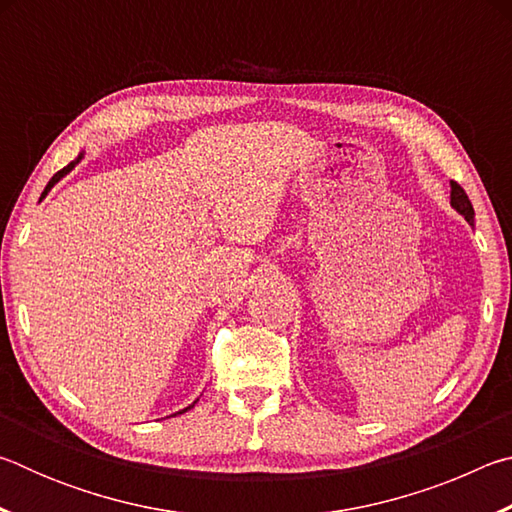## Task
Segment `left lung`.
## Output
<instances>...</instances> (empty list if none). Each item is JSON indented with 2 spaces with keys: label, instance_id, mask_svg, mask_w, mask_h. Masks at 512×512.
I'll list each match as a JSON object with an SVG mask.
<instances>
[{
  "label": "left lung",
  "instance_id": "obj_1",
  "mask_svg": "<svg viewBox=\"0 0 512 512\" xmlns=\"http://www.w3.org/2000/svg\"><path fill=\"white\" fill-rule=\"evenodd\" d=\"M452 207L465 216L467 223H474V207L470 203V198H467L465 189L458 183H454V180H452Z\"/></svg>",
  "mask_w": 512,
  "mask_h": 512
}]
</instances>
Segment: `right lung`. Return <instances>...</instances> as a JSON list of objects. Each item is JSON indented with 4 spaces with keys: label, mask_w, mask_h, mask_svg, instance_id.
<instances>
[{
    "label": "right lung",
    "mask_w": 512,
    "mask_h": 512,
    "mask_svg": "<svg viewBox=\"0 0 512 512\" xmlns=\"http://www.w3.org/2000/svg\"><path fill=\"white\" fill-rule=\"evenodd\" d=\"M79 160H81V158H79ZM79 160H76V162H79ZM76 162H69V164H67V167H63V169H60L58 173H54V178H51V180H49V185H47V189H45V194L49 192V189H51V187H54V185L58 183V180H60V178H63V176H65V173H67V171H72V169H74V164H76ZM187 409H192V406H187ZM187 409H185V411H187ZM180 413H183V411H180Z\"/></svg>",
    "instance_id": "add662e5"
}]
</instances>
